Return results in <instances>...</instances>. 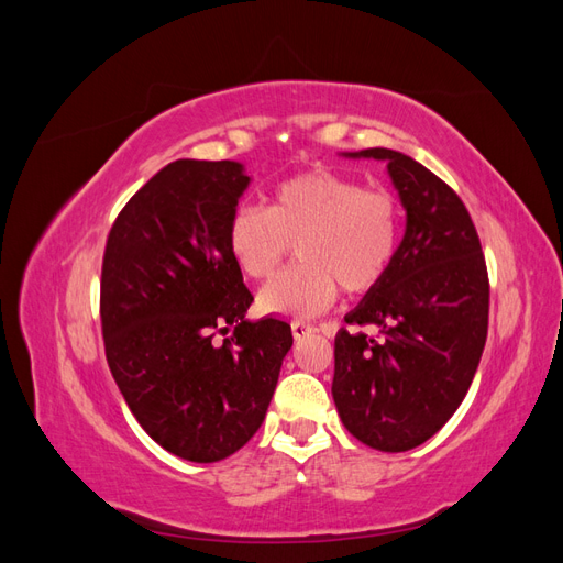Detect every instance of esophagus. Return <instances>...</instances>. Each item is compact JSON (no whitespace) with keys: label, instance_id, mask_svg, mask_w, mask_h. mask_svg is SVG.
<instances>
[{"label":"esophagus","instance_id":"obj_1","mask_svg":"<svg viewBox=\"0 0 563 563\" xmlns=\"http://www.w3.org/2000/svg\"><path fill=\"white\" fill-rule=\"evenodd\" d=\"M291 333H294L296 340H302L305 335L312 333V327H310V323H305V321H291Z\"/></svg>","mask_w":563,"mask_h":563}]
</instances>
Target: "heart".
Wrapping results in <instances>:
<instances>
[{"instance_id":"1","label":"heart","mask_w":563,"mask_h":563,"mask_svg":"<svg viewBox=\"0 0 563 563\" xmlns=\"http://www.w3.org/2000/svg\"><path fill=\"white\" fill-rule=\"evenodd\" d=\"M401 209L387 190H366L350 176L298 174L279 183L267 211L240 207L228 223V249L246 277L267 279L298 242L300 265L272 279L261 310L279 317H314L329 310L340 286L364 294L378 286L397 258Z\"/></svg>"}]
</instances>
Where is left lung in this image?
<instances>
[{"label": "left lung", "instance_id": "8db88e82", "mask_svg": "<svg viewBox=\"0 0 563 563\" xmlns=\"http://www.w3.org/2000/svg\"><path fill=\"white\" fill-rule=\"evenodd\" d=\"M387 164L406 232L378 286L345 317L378 338L340 329L333 401L362 444L401 453L424 444L463 404L488 333V272L465 203L397 150L347 152Z\"/></svg>", "mask_w": 563, "mask_h": 563}]
</instances>
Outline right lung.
I'll return each mask as SVG.
<instances>
[{"label": "right lung", "instance_id": "obj_1", "mask_svg": "<svg viewBox=\"0 0 563 563\" xmlns=\"http://www.w3.org/2000/svg\"><path fill=\"white\" fill-rule=\"evenodd\" d=\"M249 183L240 162H172L126 201L106 244L112 378L141 428L192 463L223 460L258 432L294 345L286 321L246 319L253 296L228 223Z\"/></svg>", "mask_w": 563, "mask_h": 563}]
</instances>
